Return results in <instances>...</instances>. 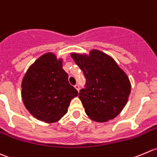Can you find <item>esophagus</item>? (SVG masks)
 I'll return each instance as SVG.
<instances>
[{
    "mask_svg": "<svg viewBox=\"0 0 157 157\" xmlns=\"http://www.w3.org/2000/svg\"><path fill=\"white\" fill-rule=\"evenodd\" d=\"M75 88H76V90H77V91H79V89H80V87H79V85H78V84H76V85H75Z\"/></svg>",
    "mask_w": 157,
    "mask_h": 157,
    "instance_id": "34e87169",
    "label": "esophagus"
}]
</instances>
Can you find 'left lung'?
<instances>
[{
	"label": "left lung",
	"instance_id": "obj_1",
	"mask_svg": "<svg viewBox=\"0 0 157 157\" xmlns=\"http://www.w3.org/2000/svg\"><path fill=\"white\" fill-rule=\"evenodd\" d=\"M86 78L78 98L87 115L97 122L114 119L123 110L131 93L128 75L107 54L93 49L89 55L71 54Z\"/></svg>",
	"mask_w": 157,
	"mask_h": 157
}]
</instances>
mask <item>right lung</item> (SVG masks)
<instances>
[{"instance_id":"add662e5","label":"right lung","mask_w":157,"mask_h":157,"mask_svg":"<svg viewBox=\"0 0 157 157\" xmlns=\"http://www.w3.org/2000/svg\"><path fill=\"white\" fill-rule=\"evenodd\" d=\"M62 59L52 52L44 54L27 70L22 81L23 101L38 120L53 123L67 113L78 91L69 84Z\"/></svg>"}]
</instances>
